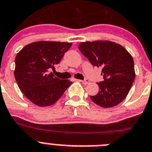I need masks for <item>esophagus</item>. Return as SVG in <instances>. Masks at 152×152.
I'll use <instances>...</instances> for the list:
<instances>
[{
    "label": "esophagus",
    "instance_id": "obj_1",
    "mask_svg": "<svg viewBox=\"0 0 152 152\" xmlns=\"http://www.w3.org/2000/svg\"><path fill=\"white\" fill-rule=\"evenodd\" d=\"M80 81L82 82L83 84H88V83H89V80H88V79H85V80H80Z\"/></svg>",
    "mask_w": 152,
    "mask_h": 152
}]
</instances>
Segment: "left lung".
Here are the masks:
<instances>
[{
  "instance_id": "8db88e82",
  "label": "left lung",
  "mask_w": 152,
  "mask_h": 152,
  "mask_svg": "<svg viewBox=\"0 0 152 152\" xmlns=\"http://www.w3.org/2000/svg\"><path fill=\"white\" fill-rule=\"evenodd\" d=\"M79 50L94 66L102 69L104 81L98 83L100 90L92 102L99 106L110 108L126 98L135 78L134 60L121 45L110 41L84 42Z\"/></svg>"
}]
</instances>
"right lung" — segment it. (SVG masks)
Listing matches in <instances>:
<instances>
[{
	"instance_id": "1",
	"label": "right lung",
	"mask_w": 152,
	"mask_h": 152,
	"mask_svg": "<svg viewBox=\"0 0 152 152\" xmlns=\"http://www.w3.org/2000/svg\"><path fill=\"white\" fill-rule=\"evenodd\" d=\"M72 42L39 41L24 46L15 57L14 75L20 90L33 104H55L72 81L55 77L51 70L60 63Z\"/></svg>"
}]
</instances>
